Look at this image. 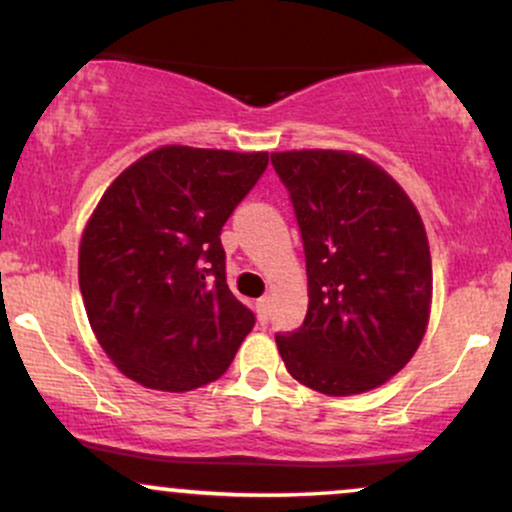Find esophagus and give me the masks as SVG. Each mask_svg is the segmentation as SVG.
Wrapping results in <instances>:
<instances>
[{
  "instance_id": "1",
  "label": "esophagus",
  "mask_w": 512,
  "mask_h": 512,
  "mask_svg": "<svg viewBox=\"0 0 512 512\" xmlns=\"http://www.w3.org/2000/svg\"><path fill=\"white\" fill-rule=\"evenodd\" d=\"M269 313H272V301H269V296H264L257 301V317H260V322H267Z\"/></svg>"
}]
</instances>
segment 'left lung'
Wrapping results in <instances>:
<instances>
[{"instance_id": "left-lung-1", "label": "left lung", "mask_w": 512, "mask_h": 512, "mask_svg": "<svg viewBox=\"0 0 512 512\" xmlns=\"http://www.w3.org/2000/svg\"><path fill=\"white\" fill-rule=\"evenodd\" d=\"M305 250L308 313L276 334L286 370L330 397L361 395L399 373L431 315L424 221L407 192L368 158L332 149L272 154Z\"/></svg>"}]
</instances>
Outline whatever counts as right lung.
<instances>
[{
    "label": "right lung",
    "mask_w": 512,
    "mask_h": 512,
    "mask_svg": "<svg viewBox=\"0 0 512 512\" xmlns=\"http://www.w3.org/2000/svg\"><path fill=\"white\" fill-rule=\"evenodd\" d=\"M267 151L161 146L103 192L79 245V289L98 344L149 390L219 380L255 315L226 284L221 228Z\"/></svg>",
    "instance_id": "right-lung-1"
}]
</instances>
